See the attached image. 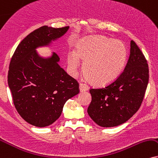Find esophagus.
I'll return each mask as SVG.
<instances>
[{
	"label": "esophagus",
	"mask_w": 158,
	"mask_h": 158,
	"mask_svg": "<svg viewBox=\"0 0 158 158\" xmlns=\"http://www.w3.org/2000/svg\"><path fill=\"white\" fill-rule=\"evenodd\" d=\"M88 89H89L88 85L85 84V83H80V91H81V92L87 91L88 90Z\"/></svg>",
	"instance_id": "obj_1"
}]
</instances>
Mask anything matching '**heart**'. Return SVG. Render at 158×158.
Wrapping results in <instances>:
<instances>
[{
  "instance_id": "obj_1",
  "label": "heart",
  "mask_w": 158,
  "mask_h": 158,
  "mask_svg": "<svg viewBox=\"0 0 158 158\" xmlns=\"http://www.w3.org/2000/svg\"><path fill=\"white\" fill-rule=\"evenodd\" d=\"M67 58L72 74L77 73L81 58L84 61L83 72L86 77L95 85H104L112 83L122 73L127 50L122 42L95 36L80 42L76 52H70Z\"/></svg>"
}]
</instances>
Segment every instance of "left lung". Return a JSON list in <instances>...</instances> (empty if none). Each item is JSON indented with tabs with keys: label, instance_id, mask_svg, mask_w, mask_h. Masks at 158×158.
Returning <instances> with one entry per match:
<instances>
[{
	"label": "left lung",
	"instance_id": "1",
	"mask_svg": "<svg viewBox=\"0 0 158 158\" xmlns=\"http://www.w3.org/2000/svg\"><path fill=\"white\" fill-rule=\"evenodd\" d=\"M149 82V67L144 55L134 41L124 71L102 88H91L88 114L98 125L110 127L130 119L141 106Z\"/></svg>",
	"mask_w": 158,
	"mask_h": 158
}]
</instances>
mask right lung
Segmentation results:
<instances>
[{"label":"right lung","mask_w":158,"mask_h":158,"mask_svg":"<svg viewBox=\"0 0 158 158\" xmlns=\"http://www.w3.org/2000/svg\"><path fill=\"white\" fill-rule=\"evenodd\" d=\"M69 26L40 27L21 41L14 52L8 72V84L13 102L25 121L43 127L61 116L69 98L80 91L79 83L58 64L56 52L44 59L35 49L61 37Z\"/></svg>","instance_id":"obj_1"}]
</instances>
